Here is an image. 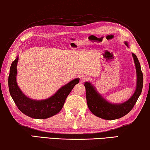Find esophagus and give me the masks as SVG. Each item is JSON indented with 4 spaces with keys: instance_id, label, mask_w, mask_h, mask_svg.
<instances>
[{
    "instance_id": "obj_1",
    "label": "esophagus",
    "mask_w": 150,
    "mask_h": 150,
    "mask_svg": "<svg viewBox=\"0 0 150 150\" xmlns=\"http://www.w3.org/2000/svg\"><path fill=\"white\" fill-rule=\"evenodd\" d=\"M88 77L86 75H83V76H81V79L82 81H87V80H88Z\"/></svg>"
}]
</instances>
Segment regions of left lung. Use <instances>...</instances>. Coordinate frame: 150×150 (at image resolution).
Here are the masks:
<instances>
[{"label": "left lung", "mask_w": 150, "mask_h": 150, "mask_svg": "<svg viewBox=\"0 0 150 150\" xmlns=\"http://www.w3.org/2000/svg\"><path fill=\"white\" fill-rule=\"evenodd\" d=\"M125 44L128 46V42H125ZM132 54L136 69V87L133 95L126 102L120 104L109 103L96 91L95 87L89 82L85 83L87 105L93 115L105 120H115L126 115L135 105L143 87V73L138 57L133 53Z\"/></svg>", "instance_id": "1"}]
</instances>
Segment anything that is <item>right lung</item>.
<instances>
[{"mask_svg":"<svg viewBox=\"0 0 150 150\" xmlns=\"http://www.w3.org/2000/svg\"><path fill=\"white\" fill-rule=\"evenodd\" d=\"M18 57L12 63L8 77L10 94L19 110L33 118L45 119L57 114L62 110L65 101L75 85L79 82L76 78L61 87L54 95L44 100H33L26 96L20 90L16 83L17 63Z\"/></svg>","mask_w":150,"mask_h":150,"instance_id":"1","label":"right lung"}]
</instances>
